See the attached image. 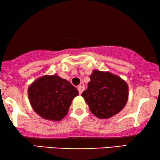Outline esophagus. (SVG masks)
<instances>
[{"instance_id": "34e87169", "label": "esophagus", "mask_w": 160, "mask_h": 160, "mask_svg": "<svg viewBox=\"0 0 160 160\" xmlns=\"http://www.w3.org/2000/svg\"><path fill=\"white\" fill-rule=\"evenodd\" d=\"M78 89L79 93H80V94H81L82 92H83L84 89H85V87L83 86H79L78 87Z\"/></svg>"}]
</instances>
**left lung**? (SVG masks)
<instances>
[{"label":"left lung","instance_id":"1","mask_svg":"<svg viewBox=\"0 0 160 160\" xmlns=\"http://www.w3.org/2000/svg\"><path fill=\"white\" fill-rule=\"evenodd\" d=\"M90 111L98 118L113 117L124 108L128 100V87L120 77L94 70L88 88L82 93Z\"/></svg>","mask_w":160,"mask_h":160}]
</instances>
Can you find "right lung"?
<instances>
[{"label":"right lung","instance_id":"right-lung-1","mask_svg":"<svg viewBox=\"0 0 160 160\" xmlns=\"http://www.w3.org/2000/svg\"><path fill=\"white\" fill-rule=\"evenodd\" d=\"M79 94L74 86L58 75H45L28 89L34 111L46 120L59 121L68 113L73 99Z\"/></svg>","mask_w":160,"mask_h":160}]
</instances>
